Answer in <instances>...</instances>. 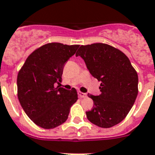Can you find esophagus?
<instances>
[{"label": "esophagus", "mask_w": 155, "mask_h": 155, "mask_svg": "<svg viewBox=\"0 0 155 155\" xmlns=\"http://www.w3.org/2000/svg\"><path fill=\"white\" fill-rule=\"evenodd\" d=\"M78 96L80 97V98H86V97L87 96L86 93L81 92V91H78Z\"/></svg>", "instance_id": "1"}]
</instances>
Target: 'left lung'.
I'll return each mask as SVG.
<instances>
[{
    "label": "left lung",
    "instance_id": "obj_1",
    "mask_svg": "<svg viewBox=\"0 0 155 155\" xmlns=\"http://www.w3.org/2000/svg\"><path fill=\"white\" fill-rule=\"evenodd\" d=\"M78 55L91 74L101 82L100 95L88 94L94 104L86 112L87 119L103 128L117 125L128 114L137 99V71L123 52L104 43L81 46L76 53Z\"/></svg>",
    "mask_w": 155,
    "mask_h": 155
}]
</instances>
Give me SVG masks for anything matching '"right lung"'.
I'll use <instances>...</instances> for the list:
<instances>
[{
  "label": "right lung",
  "instance_id": "obj_1",
  "mask_svg": "<svg viewBox=\"0 0 155 155\" xmlns=\"http://www.w3.org/2000/svg\"><path fill=\"white\" fill-rule=\"evenodd\" d=\"M79 45L51 42L29 54L17 77L18 98L28 117L45 129L57 127L68 119L70 107L78 100L75 88L58 86L65 63Z\"/></svg>",
  "mask_w": 155,
  "mask_h": 155
}]
</instances>
